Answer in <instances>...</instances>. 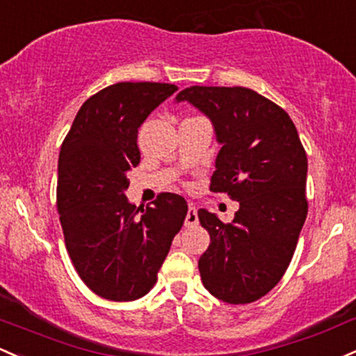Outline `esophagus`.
<instances>
[{
  "mask_svg": "<svg viewBox=\"0 0 356 356\" xmlns=\"http://www.w3.org/2000/svg\"><path fill=\"white\" fill-rule=\"evenodd\" d=\"M197 221H199L197 220V209L191 204L189 209H187V214H186V226H196Z\"/></svg>",
  "mask_w": 356,
  "mask_h": 356,
  "instance_id": "obj_1",
  "label": "esophagus"
}]
</instances>
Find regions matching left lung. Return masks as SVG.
Instances as JSON below:
<instances>
[{
    "instance_id": "1",
    "label": "left lung",
    "mask_w": 356,
    "mask_h": 356,
    "mask_svg": "<svg viewBox=\"0 0 356 356\" xmlns=\"http://www.w3.org/2000/svg\"><path fill=\"white\" fill-rule=\"evenodd\" d=\"M213 124L221 148L213 193L240 202L232 222L199 209L211 243L199 259L204 287L228 304L264 298L286 273L307 216V157L294 123L248 88L191 86L175 96Z\"/></svg>"
}]
</instances>
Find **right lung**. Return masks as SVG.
Segmentation results:
<instances>
[{
  "instance_id": "add662e5",
  "label": "right lung",
  "mask_w": 356,
  "mask_h": 356,
  "mask_svg": "<svg viewBox=\"0 0 356 356\" xmlns=\"http://www.w3.org/2000/svg\"><path fill=\"white\" fill-rule=\"evenodd\" d=\"M175 91L160 83L108 86L81 106L60 147L57 208L65 247L86 286L104 299L143 298L186 220L179 194H159L145 209L124 194L128 172L140 162L138 128Z\"/></svg>"
}]
</instances>
